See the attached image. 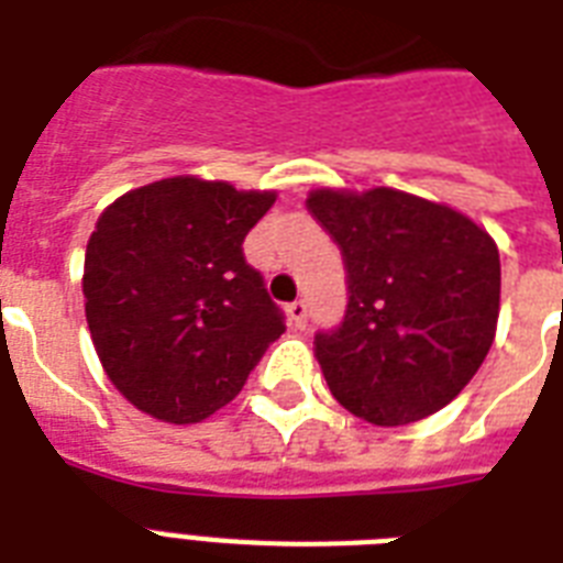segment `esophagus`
I'll return each instance as SVG.
<instances>
[{
    "label": "esophagus",
    "mask_w": 563,
    "mask_h": 563,
    "mask_svg": "<svg viewBox=\"0 0 563 563\" xmlns=\"http://www.w3.org/2000/svg\"><path fill=\"white\" fill-rule=\"evenodd\" d=\"M286 312H289V321L298 327V330H303V327H307V303H303V300H295V303H289V307H286Z\"/></svg>",
    "instance_id": "esophagus-1"
}]
</instances>
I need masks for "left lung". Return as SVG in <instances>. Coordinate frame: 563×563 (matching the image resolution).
I'll list each match as a JSON object with an SVG mask.
<instances>
[{
    "mask_svg": "<svg viewBox=\"0 0 563 563\" xmlns=\"http://www.w3.org/2000/svg\"><path fill=\"white\" fill-rule=\"evenodd\" d=\"M312 219L344 260L347 309L316 333L344 409L402 427L444 409L488 356L499 318V251L467 216L400 189H316Z\"/></svg>",
    "mask_w": 563,
    "mask_h": 563,
    "instance_id": "8db88e82",
    "label": "left lung"
}]
</instances>
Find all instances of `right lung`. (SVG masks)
Returning <instances> with one entry per match:
<instances>
[{
	"mask_svg": "<svg viewBox=\"0 0 563 563\" xmlns=\"http://www.w3.org/2000/svg\"><path fill=\"white\" fill-rule=\"evenodd\" d=\"M274 192L166 178L101 212L84 256V309L110 383L166 423L228 406L286 330L263 274L245 263L247 230Z\"/></svg>",
	"mask_w": 563,
	"mask_h": 563,
	"instance_id": "add662e5",
	"label": "right lung"
}]
</instances>
